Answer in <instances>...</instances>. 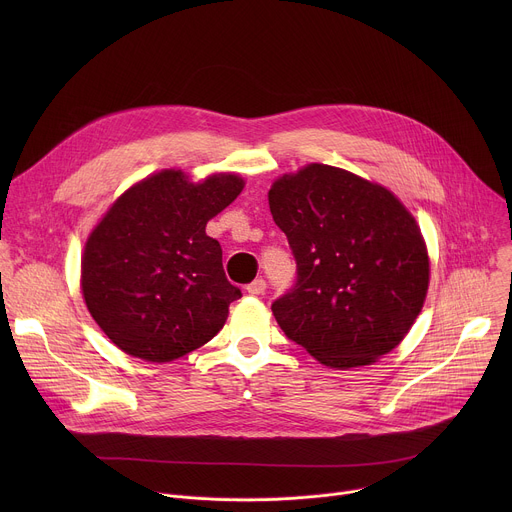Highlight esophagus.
<instances>
[{"label":"esophagus","mask_w":512,"mask_h":512,"mask_svg":"<svg viewBox=\"0 0 512 512\" xmlns=\"http://www.w3.org/2000/svg\"><path fill=\"white\" fill-rule=\"evenodd\" d=\"M265 287H267V283H265V279H255L253 283H249L247 285V291L251 296H263V291H265Z\"/></svg>","instance_id":"esophagus-1"}]
</instances>
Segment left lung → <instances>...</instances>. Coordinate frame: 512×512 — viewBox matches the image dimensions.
I'll list each match as a JSON object with an SVG mask.
<instances>
[{
  "label": "left lung",
  "instance_id": "8db88e82",
  "mask_svg": "<svg viewBox=\"0 0 512 512\" xmlns=\"http://www.w3.org/2000/svg\"><path fill=\"white\" fill-rule=\"evenodd\" d=\"M267 198L298 263L296 287L271 306L285 336L336 371L397 348L429 287L427 245L405 204L328 164L279 176Z\"/></svg>",
  "mask_w": 512,
  "mask_h": 512
}]
</instances>
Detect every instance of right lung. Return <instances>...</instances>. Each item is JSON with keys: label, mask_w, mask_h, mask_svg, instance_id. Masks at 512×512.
Wrapping results in <instances>:
<instances>
[{"label": "right lung", "mask_w": 512, "mask_h": 512, "mask_svg": "<svg viewBox=\"0 0 512 512\" xmlns=\"http://www.w3.org/2000/svg\"><path fill=\"white\" fill-rule=\"evenodd\" d=\"M245 188L235 172L192 182L168 168L131 184L99 218L81 257V291L105 336L145 362L212 340L241 298L206 223Z\"/></svg>", "instance_id": "add662e5"}]
</instances>
